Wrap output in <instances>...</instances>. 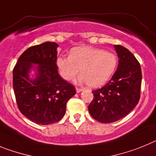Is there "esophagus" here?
I'll return each instance as SVG.
<instances>
[{
  "label": "esophagus",
  "mask_w": 156,
  "mask_h": 156,
  "mask_svg": "<svg viewBox=\"0 0 156 156\" xmlns=\"http://www.w3.org/2000/svg\"><path fill=\"white\" fill-rule=\"evenodd\" d=\"M82 90H83V89H81V88L76 87V91H77V93H80V92H82Z\"/></svg>",
  "instance_id": "esophagus-1"
}]
</instances>
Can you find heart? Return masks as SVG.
I'll return each instance as SVG.
<instances>
[{
    "label": "heart",
    "instance_id": "heart-1",
    "mask_svg": "<svg viewBox=\"0 0 156 156\" xmlns=\"http://www.w3.org/2000/svg\"><path fill=\"white\" fill-rule=\"evenodd\" d=\"M60 75L65 80L72 79L78 74L79 82L90 87L103 86L112 78L117 66V57L112 52L89 46L71 49L69 56L61 55L56 60Z\"/></svg>",
    "mask_w": 156,
    "mask_h": 156
}]
</instances>
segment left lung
<instances>
[{
  "label": "left lung",
  "mask_w": 156,
  "mask_h": 156,
  "mask_svg": "<svg viewBox=\"0 0 156 156\" xmlns=\"http://www.w3.org/2000/svg\"><path fill=\"white\" fill-rule=\"evenodd\" d=\"M119 58L115 73L101 89L93 90L89 112L97 121L111 123L127 115L139 102L141 86L140 65L126 48L114 45Z\"/></svg>",
  "instance_id": "8db88e82"
}]
</instances>
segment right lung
<instances>
[{
	"label": "right lung",
	"instance_id": "right-lung-1",
	"mask_svg": "<svg viewBox=\"0 0 156 156\" xmlns=\"http://www.w3.org/2000/svg\"><path fill=\"white\" fill-rule=\"evenodd\" d=\"M55 42L31 46L23 52L13 69V88L21 113L34 122L49 125L59 122L66 112V105L76 93L74 86L58 73ZM38 64L36 78L29 73Z\"/></svg>",
	"mask_w": 156,
	"mask_h": 156
}]
</instances>
